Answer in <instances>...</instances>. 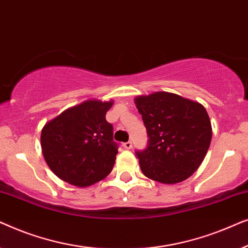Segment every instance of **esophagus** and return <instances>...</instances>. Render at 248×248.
Segmentation results:
<instances>
[{"label":"esophagus","mask_w":248,"mask_h":248,"mask_svg":"<svg viewBox=\"0 0 248 248\" xmlns=\"http://www.w3.org/2000/svg\"><path fill=\"white\" fill-rule=\"evenodd\" d=\"M123 148L126 149V150H130V149H132V142H125V143H123Z\"/></svg>","instance_id":"obj_1"}]
</instances>
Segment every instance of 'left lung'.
<instances>
[{
    "label": "left lung",
    "instance_id": "left-lung-1",
    "mask_svg": "<svg viewBox=\"0 0 248 248\" xmlns=\"http://www.w3.org/2000/svg\"><path fill=\"white\" fill-rule=\"evenodd\" d=\"M134 104L149 137L148 148L137 152L143 175L161 184H177L191 177L212 139L204 106L167 91L140 94Z\"/></svg>",
    "mask_w": 248,
    "mask_h": 248
}]
</instances>
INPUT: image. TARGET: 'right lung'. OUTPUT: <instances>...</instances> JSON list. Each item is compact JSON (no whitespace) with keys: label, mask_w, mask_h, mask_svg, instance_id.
Masks as SVG:
<instances>
[{"label":"right lung","mask_w":248,"mask_h":248,"mask_svg":"<svg viewBox=\"0 0 248 248\" xmlns=\"http://www.w3.org/2000/svg\"><path fill=\"white\" fill-rule=\"evenodd\" d=\"M114 100L87 99L66 108L44 125L42 152L54 174L77 187H88L109 175L117 155L106 113Z\"/></svg>","instance_id":"right-lung-1"}]
</instances>
